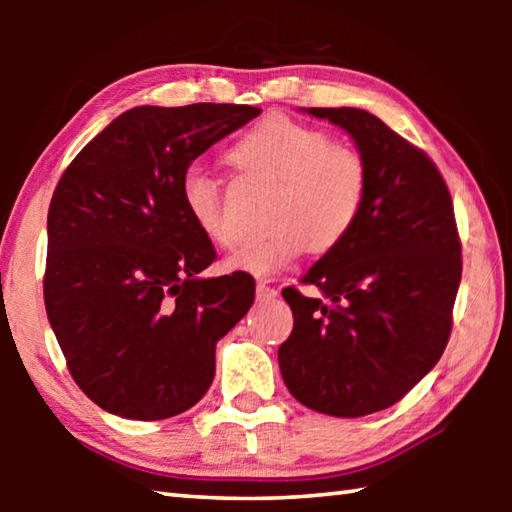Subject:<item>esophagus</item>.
<instances>
[{"label":"esophagus","mask_w":512,"mask_h":512,"mask_svg":"<svg viewBox=\"0 0 512 512\" xmlns=\"http://www.w3.org/2000/svg\"><path fill=\"white\" fill-rule=\"evenodd\" d=\"M257 298L259 300H273V298H277V289L271 287V284H268L266 280L257 282Z\"/></svg>","instance_id":"1"}]
</instances>
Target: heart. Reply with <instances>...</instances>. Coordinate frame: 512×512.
I'll list each match as a JSON object with an SVG mask.
<instances>
[{
	"label": "heart",
	"mask_w": 512,
	"mask_h": 512,
	"mask_svg": "<svg viewBox=\"0 0 512 512\" xmlns=\"http://www.w3.org/2000/svg\"><path fill=\"white\" fill-rule=\"evenodd\" d=\"M230 162L250 178L275 185L262 239L232 253V271L273 275L305 253H329L350 237L370 192V169L354 146L332 142L320 128L271 115L237 140ZM189 219L219 246H235L237 230L225 214L221 187L201 169H189L180 183Z\"/></svg>",
	"instance_id": "obj_1"
}]
</instances>
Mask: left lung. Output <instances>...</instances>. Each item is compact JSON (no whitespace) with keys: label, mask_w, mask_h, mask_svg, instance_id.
<instances>
[{"label":"left lung","mask_w":512,"mask_h":512,"mask_svg":"<svg viewBox=\"0 0 512 512\" xmlns=\"http://www.w3.org/2000/svg\"><path fill=\"white\" fill-rule=\"evenodd\" d=\"M345 128L370 169L359 223L300 277L307 298L282 291L293 332L282 379L307 409L361 418L388 409L447 348L463 257L454 203L427 153L359 108H309Z\"/></svg>","instance_id":"8db88e82"}]
</instances>
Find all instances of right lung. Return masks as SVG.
Returning a JSON list of instances; mask_svg holds the SVG:
<instances>
[{
	"instance_id": "obj_1",
	"label": "right lung",
	"mask_w": 512,
	"mask_h": 512,
	"mask_svg": "<svg viewBox=\"0 0 512 512\" xmlns=\"http://www.w3.org/2000/svg\"><path fill=\"white\" fill-rule=\"evenodd\" d=\"M262 108L192 103L126 110L69 162L47 214L42 277L51 329L76 386L108 413L164 420L201 400L214 345L255 302V280H203L216 259L180 183Z\"/></svg>"
}]
</instances>
